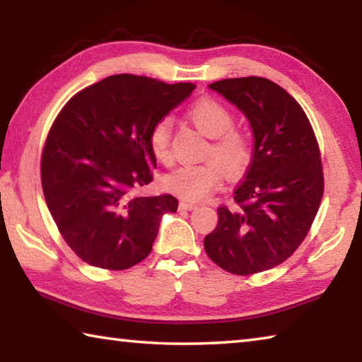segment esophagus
Returning <instances> with one entry per match:
<instances>
[{
	"label": "esophagus",
	"instance_id": "obj_1",
	"mask_svg": "<svg viewBox=\"0 0 362 362\" xmlns=\"http://www.w3.org/2000/svg\"><path fill=\"white\" fill-rule=\"evenodd\" d=\"M179 207H180V209H185V211H192V209H194L196 204H193V203H187V201H182Z\"/></svg>",
	"mask_w": 362,
	"mask_h": 362
}]
</instances>
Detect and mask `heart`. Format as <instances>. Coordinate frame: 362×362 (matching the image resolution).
Listing matches in <instances>:
<instances>
[{
	"label": "heart",
	"instance_id": "heart-1",
	"mask_svg": "<svg viewBox=\"0 0 362 362\" xmlns=\"http://www.w3.org/2000/svg\"><path fill=\"white\" fill-rule=\"evenodd\" d=\"M187 116L198 129L209 137L204 146V161L182 164L164 175V187L188 201H199L220 187L223 173L235 177L246 173L252 163V136L244 127L235 126V113L223 102L214 97H201L187 108ZM173 127L168 118L158 119L148 134L150 148L159 161L170 159ZM224 170L222 171L221 169Z\"/></svg>",
	"mask_w": 362,
	"mask_h": 362
}]
</instances>
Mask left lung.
<instances>
[{"instance_id":"left-lung-1","label":"left lung","mask_w":362,"mask_h":362,"mask_svg":"<svg viewBox=\"0 0 362 362\" xmlns=\"http://www.w3.org/2000/svg\"><path fill=\"white\" fill-rule=\"evenodd\" d=\"M209 88L247 116L255 142L235 206H218L204 249L225 272L247 276L278 267L308 235L324 193L321 151L303 108L276 83L244 76Z\"/></svg>"}]
</instances>
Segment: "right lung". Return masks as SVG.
<instances>
[{"mask_svg": "<svg viewBox=\"0 0 362 362\" xmlns=\"http://www.w3.org/2000/svg\"><path fill=\"white\" fill-rule=\"evenodd\" d=\"M192 83L113 75L79 90L54 119L41 153V185L60 235L79 259L127 269L151 252L173 194H139L153 180L151 126L193 93Z\"/></svg>", "mask_w": 362, "mask_h": 362, "instance_id": "obj_1", "label": "right lung"}]
</instances>
